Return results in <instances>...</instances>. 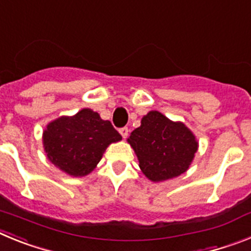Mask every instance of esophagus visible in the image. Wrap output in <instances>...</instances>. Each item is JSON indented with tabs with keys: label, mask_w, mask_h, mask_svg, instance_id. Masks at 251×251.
<instances>
[{
	"label": "esophagus",
	"mask_w": 251,
	"mask_h": 251,
	"mask_svg": "<svg viewBox=\"0 0 251 251\" xmlns=\"http://www.w3.org/2000/svg\"><path fill=\"white\" fill-rule=\"evenodd\" d=\"M119 133H121L123 138H127L128 133H129V129H128V127H123V128H121V129H119Z\"/></svg>",
	"instance_id": "34e87169"
}]
</instances>
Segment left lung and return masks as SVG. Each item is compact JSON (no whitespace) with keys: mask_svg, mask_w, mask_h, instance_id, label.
Masks as SVG:
<instances>
[{"mask_svg":"<svg viewBox=\"0 0 251 251\" xmlns=\"http://www.w3.org/2000/svg\"><path fill=\"white\" fill-rule=\"evenodd\" d=\"M139 161L142 172L153 182L174 178L186 172L197 151L192 132L152 110L141 121V127L128 138Z\"/></svg>","mask_w":251,"mask_h":251,"instance_id":"left-lung-1","label":"left lung"}]
</instances>
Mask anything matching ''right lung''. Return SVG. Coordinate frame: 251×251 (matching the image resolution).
Wrapping results in <instances>:
<instances>
[{"instance_id":"obj_1","label":"right lung","mask_w":251,"mask_h":251,"mask_svg":"<svg viewBox=\"0 0 251 251\" xmlns=\"http://www.w3.org/2000/svg\"><path fill=\"white\" fill-rule=\"evenodd\" d=\"M121 139L109 121L86 108L51 122L44 132V147L48 158L60 170L85 176L98 165L106 147Z\"/></svg>"}]
</instances>
